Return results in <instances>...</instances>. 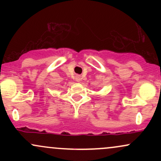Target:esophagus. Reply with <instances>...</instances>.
I'll return each instance as SVG.
<instances>
[{
	"mask_svg": "<svg viewBox=\"0 0 161 161\" xmlns=\"http://www.w3.org/2000/svg\"><path fill=\"white\" fill-rule=\"evenodd\" d=\"M76 79L77 82H80L81 79H81V76H79V75H78V76H76V79Z\"/></svg>",
	"mask_w": 161,
	"mask_h": 161,
	"instance_id": "34e87169",
	"label": "esophagus"
}]
</instances>
